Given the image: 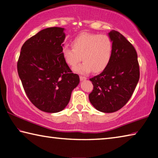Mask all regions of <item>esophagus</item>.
<instances>
[{
  "label": "esophagus",
  "instance_id": "34e87169",
  "mask_svg": "<svg viewBox=\"0 0 158 158\" xmlns=\"http://www.w3.org/2000/svg\"><path fill=\"white\" fill-rule=\"evenodd\" d=\"M79 78H80V80H81V81H84V80L86 79V77H85L84 76H80Z\"/></svg>",
  "mask_w": 158,
  "mask_h": 158
}]
</instances>
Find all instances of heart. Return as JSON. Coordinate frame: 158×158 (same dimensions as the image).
<instances>
[{
  "label": "heart",
  "instance_id": "obj_1",
  "mask_svg": "<svg viewBox=\"0 0 158 158\" xmlns=\"http://www.w3.org/2000/svg\"><path fill=\"white\" fill-rule=\"evenodd\" d=\"M71 45L73 48L63 47V58L72 68L84 60L81 65L75 68L79 73H89L92 70L95 73H101L110 63L113 42L107 35L82 33L71 41Z\"/></svg>",
  "mask_w": 158,
  "mask_h": 158
}]
</instances>
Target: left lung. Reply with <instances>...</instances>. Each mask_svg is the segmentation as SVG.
Here are the masks:
<instances>
[{"mask_svg":"<svg viewBox=\"0 0 158 158\" xmlns=\"http://www.w3.org/2000/svg\"><path fill=\"white\" fill-rule=\"evenodd\" d=\"M113 42L110 63L102 73L90 79L93 89L89 100L104 113L117 111L132 97L139 79V65L135 47L119 32L109 33Z\"/></svg>","mask_w":158,"mask_h":158,"instance_id":"1","label":"left lung"}]
</instances>
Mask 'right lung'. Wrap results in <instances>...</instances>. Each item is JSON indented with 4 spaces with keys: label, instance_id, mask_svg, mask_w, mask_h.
<instances>
[{
    "label": "right lung",
    "instance_id": "1",
    "mask_svg": "<svg viewBox=\"0 0 158 158\" xmlns=\"http://www.w3.org/2000/svg\"><path fill=\"white\" fill-rule=\"evenodd\" d=\"M63 28L43 29L21 47L17 71L23 89L34 106L56 113L68 105L73 90L79 83L62 56Z\"/></svg>",
    "mask_w": 158,
    "mask_h": 158
}]
</instances>
